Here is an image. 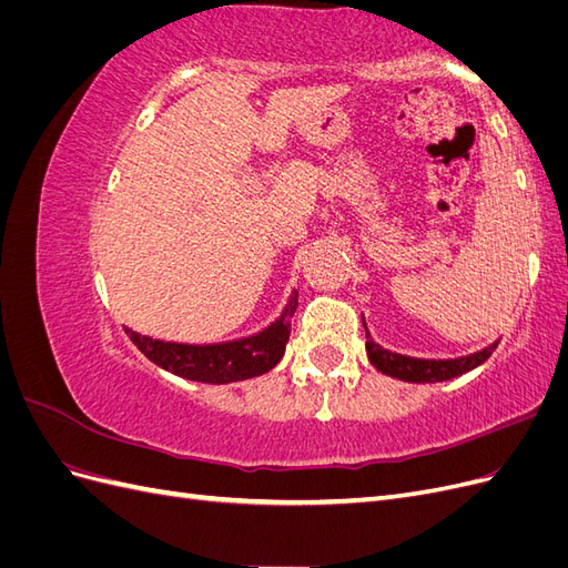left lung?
Instances as JSON below:
<instances>
[{
	"label": "left lung",
	"mask_w": 568,
	"mask_h": 568,
	"mask_svg": "<svg viewBox=\"0 0 568 568\" xmlns=\"http://www.w3.org/2000/svg\"><path fill=\"white\" fill-rule=\"evenodd\" d=\"M365 329H367V324H365ZM495 348H497V341L490 343V346H486L484 351H476V353L464 355V357L426 359V357H409V355L386 351L374 338H367L369 363L382 374L393 376V379H400V382H409V384H436V382L455 379V376L467 374V372L476 369L478 365H484Z\"/></svg>",
	"instance_id": "obj_1"
}]
</instances>
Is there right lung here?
<instances>
[{
  "label": "right lung",
  "mask_w": 568,
  "mask_h": 568,
  "mask_svg": "<svg viewBox=\"0 0 568 568\" xmlns=\"http://www.w3.org/2000/svg\"><path fill=\"white\" fill-rule=\"evenodd\" d=\"M298 307V291L288 296L282 315L274 320L267 329L246 338L209 343V346H194V343H173L144 336L125 326V334L140 348L153 365H159L189 382L201 384H232L253 379L270 372L280 363L286 341L291 334V317Z\"/></svg>",
  "instance_id": "obj_1"
}]
</instances>
